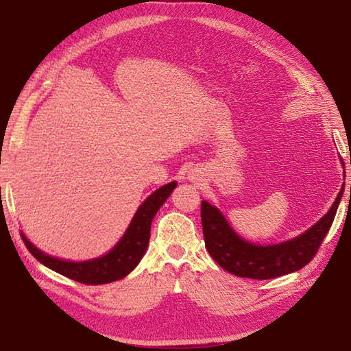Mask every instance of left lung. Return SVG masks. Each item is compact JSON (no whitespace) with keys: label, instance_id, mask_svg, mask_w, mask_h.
Wrapping results in <instances>:
<instances>
[{"label":"left lung","instance_id":"8db88e82","mask_svg":"<svg viewBox=\"0 0 351 351\" xmlns=\"http://www.w3.org/2000/svg\"><path fill=\"white\" fill-rule=\"evenodd\" d=\"M338 193L328 214L302 236L274 246H258L239 237L219 210L202 200L200 218L205 244L214 261L230 274L252 280H271L299 271L309 263L319 250L335 218L343 196ZM351 190V187H350Z\"/></svg>","mask_w":351,"mask_h":351}]
</instances>
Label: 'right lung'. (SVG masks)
I'll list each match as a JSON object with an SVG mask.
<instances>
[{
    "label": "right lung",
    "instance_id": "add662e5",
    "mask_svg": "<svg viewBox=\"0 0 351 351\" xmlns=\"http://www.w3.org/2000/svg\"><path fill=\"white\" fill-rule=\"evenodd\" d=\"M176 182L168 183L147 197L141 208L137 209L134 218L132 219L125 234L121 237L119 244L102 258L92 259L86 262H67L57 258L48 256L36 249L23 234L22 239L26 244L27 250L34 256L44 263L49 269L56 271L67 278H71L82 284L98 285L108 284L124 278L127 274L132 272L136 265L141 262L142 256L147 249V243L151 237V224L158 209L162 206L164 202L171 195Z\"/></svg>",
    "mask_w": 351,
    "mask_h": 351
}]
</instances>
